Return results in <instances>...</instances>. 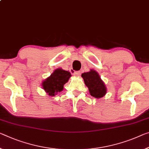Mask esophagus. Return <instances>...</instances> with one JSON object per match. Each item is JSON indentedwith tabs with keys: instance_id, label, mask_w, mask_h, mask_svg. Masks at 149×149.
<instances>
[{
	"instance_id": "34e87169",
	"label": "esophagus",
	"mask_w": 149,
	"mask_h": 149,
	"mask_svg": "<svg viewBox=\"0 0 149 149\" xmlns=\"http://www.w3.org/2000/svg\"><path fill=\"white\" fill-rule=\"evenodd\" d=\"M71 73H72V74L74 75H75V76H79V75H80V74H81V73H80V72H78V71H77V72H74V71L73 70H72L71 71Z\"/></svg>"
}]
</instances>
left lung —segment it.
Masks as SVG:
<instances>
[{
  "label": "left lung",
  "mask_w": 149,
  "mask_h": 149,
  "mask_svg": "<svg viewBox=\"0 0 149 149\" xmlns=\"http://www.w3.org/2000/svg\"><path fill=\"white\" fill-rule=\"evenodd\" d=\"M85 84L88 87L91 95L95 98H101L106 93V87L101 77L95 70L81 74Z\"/></svg>",
  "instance_id": "obj_1"
}]
</instances>
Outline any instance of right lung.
<instances>
[{
	"instance_id": "right-lung-1",
	"label": "right lung",
	"mask_w": 149,
	"mask_h": 149,
	"mask_svg": "<svg viewBox=\"0 0 149 149\" xmlns=\"http://www.w3.org/2000/svg\"><path fill=\"white\" fill-rule=\"evenodd\" d=\"M71 74L68 71L58 69L42 83V87L49 95L54 96L63 90V86L68 81Z\"/></svg>"
}]
</instances>
